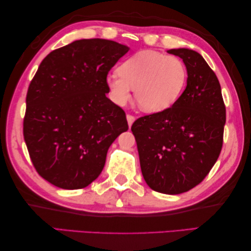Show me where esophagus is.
Segmentation results:
<instances>
[{"label":"esophagus","mask_w":251,"mask_h":251,"mask_svg":"<svg viewBox=\"0 0 251 251\" xmlns=\"http://www.w3.org/2000/svg\"><path fill=\"white\" fill-rule=\"evenodd\" d=\"M126 120H128L129 126H132V123L134 122V120H135V117L132 116V114H126Z\"/></svg>","instance_id":"1"}]
</instances>
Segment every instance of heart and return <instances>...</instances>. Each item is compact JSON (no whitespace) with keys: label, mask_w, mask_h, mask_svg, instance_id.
Masks as SVG:
<instances>
[{"label":"heart","mask_w":251,"mask_h":251,"mask_svg":"<svg viewBox=\"0 0 251 251\" xmlns=\"http://www.w3.org/2000/svg\"><path fill=\"white\" fill-rule=\"evenodd\" d=\"M118 72L106 77L111 100L126 105L135 90L138 104L149 113L161 112L174 105L188 77L181 59L152 50L134 53L123 61Z\"/></svg>","instance_id":"obj_1"}]
</instances>
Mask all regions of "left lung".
<instances>
[{
	"label": "left lung",
	"instance_id": "obj_1",
	"mask_svg": "<svg viewBox=\"0 0 251 251\" xmlns=\"http://www.w3.org/2000/svg\"><path fill=\"white\" fill-rule=\"evenodd\" d=\"M168 52L186 64L187 87L174 105L137 119L131 131L148 186L179 195L198 186L219 158L226 105L218 77L199 53L189 49Z\"/></svg>",
	"mask_w": 251,
	"mask_h": 251
}]
</instances>
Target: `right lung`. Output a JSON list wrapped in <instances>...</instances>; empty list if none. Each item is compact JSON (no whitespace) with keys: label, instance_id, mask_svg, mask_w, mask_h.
Returning <instances> with one entry per match:
<instances>
[{"label":"right lung","instance_id":"right-lung-1","mask_svg":"<svg viewBox=\"0 0 251 251\" xmlns=\"http://www.w3.org/2000/svg\"><path fill=\"white\" fill-rule=\"evenodd\" d=\"M128 51L114 41L79 40L41 62L27 89L23 135L33 167L53 186L88 187L128 130L126 112L105 96L109 71Z\"/></svg>","mask_w":251,"mask_h":251}]
</instances>
